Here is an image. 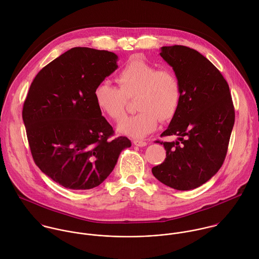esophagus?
Wrapping results in <instances>:
<instances>
[{
	"instance_id": "esophagus-1",
	"label": "esophagus",
	"mask_w": 259,
	"mask_h": 259,
	"mask_svg": "<svg viewBox=\"0 0 259 259\" xmlns=\"http://www.w3.org/2000/svg\"><path fill=\"white\" fill-rule=\"evenodd\" d=\"M133 144L136 145V146H139V147H143V146H146L147 143H146L145 141H143V140H138V139H136V140L133 141Z\"/></svg>"
}]
</instances>
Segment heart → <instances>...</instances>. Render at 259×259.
Wrapping results in <instances>:
<instances>
[{"mask_svg":"<svg viewBox=\"0 0 259 259\" xmlns=\"http://www.w3.org/2000/svg\"><path fill=\"white\" fill-rule=\"evenodd\" d=\"M119 88L104 81L94 92L98 107L115 122L126 116L128 98H136L139 112L122 121L118 130L134 138H141L155 130L158 120L172 119L181 105L182 87L177 74L158 69L142 58H132L116 77Z\"/></svg>","mask_w":259,"mask_h":259,"instance_id":"1","label":"heart"}]
</instances>
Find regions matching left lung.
Here are the masks:
<instances>
[{"label": "left lung", "mask_w": 259, "mask_h": 259, "mask_svg": "<svg viewBox=\"0 0 259 259\" xmlns=\"http://www.w3.org/2000/svg\"><path fill=\"white\" fill-rule=\"evenodd\" d=\"M160 56L174 68L182 87L176 116L161 136L179 141L155 142L166 150L164 161L152 167L162 184L179 191L207 183L222 166L235 122L229 85L219 69L195 49L161 47Z\"/></svg>", "instance_id": "obj_1"}]
</instances>
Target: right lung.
<instances>
[{
	"label": "right lung",
	"instance_id": "1",
	"mask_svg": "<svg viewBox=\"0 0 259 259\" xmlns=\"http://www.w3.org/2000/svg\"><path fill=\"white\" fill-rule=\"evenodd\" d=\"M118 56L107 50L74 47L44 66L33 79L22 118L34 162L60 186L90 190L114 169L131 141L113 138L94 92L114 72Z\"/></svg>",
	"mask_w": 259,
	"mask_h": 259
}]
</instances>
